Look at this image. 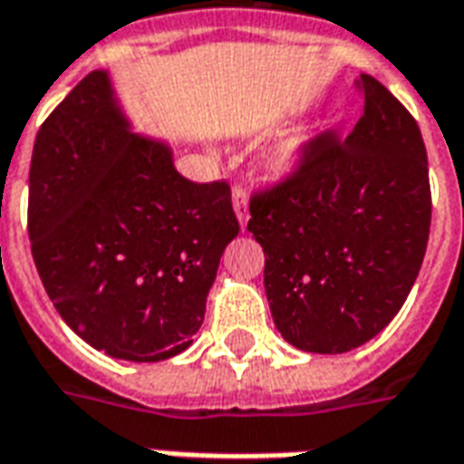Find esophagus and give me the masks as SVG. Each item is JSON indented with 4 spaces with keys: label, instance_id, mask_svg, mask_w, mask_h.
I'll return each instance as SVG.
<instances>
[{
    "label": "esophagus",
    "instance_id": "1",
    "mask_svg": "<svg viewBox=\"0 0 464 464\" xmlns=\"http://www.w3.org/2000/svg\"><path fill=\"white\" fill-rule=\"evenodd\" d=\"M233 211H236V218L241 223V228L246 231V226H248V196L243 188H233Z\"/></svg>",
    "mask_w": 464,
    "mask_h": 464
}]
</instances>
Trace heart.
<instances>
[{"mask_svg": "<svg viewBox=\"0 0 464 464\" xmlns=\"http://www.w3.org/2000/svg\"><path fill=\"white\" fill-rule=\"evenodd\" d=\"M318 141L315 131H295L285 136L278 149L271 156V173L276 179H293L305 169V163L311 159L313 146Z\"/></svg>", "mask_w": 464, "mask_h": 464, "instance_id": "b5f03b06", "label": "heart"}]
</instances>
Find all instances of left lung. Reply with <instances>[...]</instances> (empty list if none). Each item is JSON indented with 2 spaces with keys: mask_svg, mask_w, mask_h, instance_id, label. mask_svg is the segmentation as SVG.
Wrapping results in <instances>:
<instances>
[{
  "mask_svg": "<svg viewBox=\"0 0 464 464\" xmlns=\"http://www.w3.org/2000/svg\"><path fill=\"white\" fill-rule=\"evenodd\" d=\"M360 84L365 106L348 139L321 136L298 176L251 201L273 323L293 348L321 355L375 338L428 248L422 133L378 79L362 74Z\"/></svg>",
  "mask_w": 464,
  "mask_h": 464,
  "instance_id": "obj_1",
  "label": "left lung"
}]
</instances>
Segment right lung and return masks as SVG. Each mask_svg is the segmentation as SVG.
<instances>
[{
	"mask_svg": "<svg viewBox=\"0 0 464 464\" xmlns=\"http://www.w3.org/2000/svg\"><path fill=\"white\" fill-rule=\"evenodd\" d=\"M236 236L228 183L183 179L171 143L133 131L106 69L36 133V271L66 325L109 358L159 362L188 348Z\"/></svg>",
	"mask_w": 464,
	"mask_h": 464,
	"instance_id": "obj_1",
	"label": "right lung"
}]
</instances>
